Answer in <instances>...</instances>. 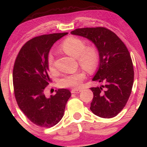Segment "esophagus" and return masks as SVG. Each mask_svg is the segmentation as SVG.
<instances>
[{
	"mask_svg": "<svg viewBox=\"0 0 147 147\" xmlns=\"http://www.w3.org/2000/svg\"><path fill=\"white\" fill-rule=\"evenodd\" d=\"M82 91V90H80V89H72V90H71V92L72 93H78V92H81Z\"/></svg>",
	"mask_w": 147,
	"mask_h": 147,
	"instance_id": "1",
	"label": "esophagus"
}]
</instances>
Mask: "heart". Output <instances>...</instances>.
Here are the masks:
<instances>
[{
  "label": "heart",
  "mask_w": 147,
  "mask_h": 147,
  "mask_svg": "<svg viewBox=\"0 0 147 147\" xmlns=\"http://www.w3.org/2000/svg\"><path fill=\"white\" fill-rule=\"evenodd\" d=\"M60 49L70 56L76 57L79 65L88 72H95L99 65L100 55L99 49L95 45H86V41L79 37L71 36L65 38L60 45ZM49 70L56 71L55 57L52 52H49L47 57ZM86 79L85 72L82 70L72 74L64 75L59 81L61 88H77Z\"/></svg>",
  "instance_id": "heart-1"
}]
</instances>
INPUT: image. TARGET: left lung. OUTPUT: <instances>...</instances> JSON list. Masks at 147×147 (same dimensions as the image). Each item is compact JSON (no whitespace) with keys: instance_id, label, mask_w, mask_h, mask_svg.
<instances>
[{"instance_id":"8db88e82","label":"left lung","mask_w":147,"mask_h":147,"mask_svg":"<svg viewBox=\"0 0 147 147\" xmlns=\"http://www.w3.org/2000/svg\"><path fill=\"white\" fill-rule=\"evenodd\" d=\"M70 33L88 38L99 49V69L92 81L104 85L90 88L91 111L100 117H115L126 106L132 90L134 70L129 50L113 32L104 27L77 28Z\"/></svg>"}]
</instances>
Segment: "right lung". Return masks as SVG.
Listing matches in <instances>:
<instances>
[{"label": "right lung", "instance_id": "right-lung-1", "mask_svg": "<svg viewBox=\"0 0 147 147\" xmlns=\"http://www.w3.org/2000/svg\"><path fill=\"white\" fill-rule=\"evenodd\" d=\"M67 32L36 36L27 41L18 52L13 68V85L18 107L33 124L50 128L63 117L71 96L68 89H59L47 97L45 89L52 79L47 57L52 46Z\"/></svg>", "mask_w": 147, "mask_h": 147}]
</instances>
